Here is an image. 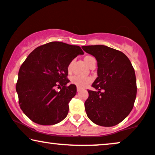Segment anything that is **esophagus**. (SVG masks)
Here are the masks:
<instances>
[{"instance_id":"obj_1","label":"esophagus","mask_w":155,"mask_h":155,"mask_svg":"<svg viewBox=\"0 0 155 155\" xmlns=\"http://www.w3.org/2000/svg\"><path fill=\"white\" fill-rule=\"evenodd\" d=\"M76 90H77V91L79 92V91H81V88H79V87H77V88H76Z\"/></svg>"}]
</instances>
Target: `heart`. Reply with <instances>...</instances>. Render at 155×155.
Wrapping results in <instances>:
<instances>
[{
  "instance_id": "1",
  "label": "heart",
  "mask_w": 155,
  "mask_h": 155,
  "mask_svg": "<svg viewBox=\"0 0 155 155\" xmlns=\"http://www.w3.org/2000/svg\"><path fill=\"white\" fill-rule=\"evenodd\" d=\"M94 60H95V58L91 56H86L84 58V62H85V64L88 66H89L90 64H91V62ZM72 65H73V61H71L69 63V64L68 65V67H67L68 72L71 71ZM91 81H92L91 78L81 77V76H72L71 79V83L75 84L76 87H80V88L86 87V86L88 85V84L91 83Z\"/></svg>"
}]
</instances>
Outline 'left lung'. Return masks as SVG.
<instances>
[{
  "mask_svg": "<svg viewBox=\"0 0 155 155\" xmlns=\"http://www.w3.org/2000/svg\"><path fill=\"white\" fill-rule=\"evenodd\" d=\"M97 61L98 77L88 90L84 103L87 117L96 124L112 127L131 112L137 96L135 72L130 59L120 51L104 45L82 46Z\"/></svg>",
  "mask_w": 155,
  "mask_h": 155,
  "instance_id": "obj_1",
  "label": "left lung"
}]
</instances>
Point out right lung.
Wrapping results in <instances>:
<instances>
[{
	"label": "right lung",
	"mask_w": 155,
	"mask_h": 155,
	"mask_svg": "<svg viewBox=\"0 0 155 155\" xmlns=\"http://www.w3.org/2000/svg\"><path fill=\"white\" fill-rule=\"evenodd\" d=\"M83 54L79 46L53 41L28 55L19 69L15 89L19 106L31 121L53 125L66 118L68 103L76 94L74 84L67 85V67Z\"/></svg>",
	"instance_id": "right-lung-1"
}]
</instances>
